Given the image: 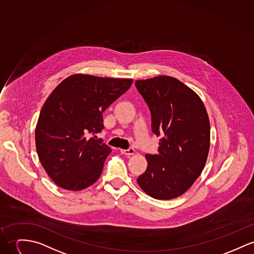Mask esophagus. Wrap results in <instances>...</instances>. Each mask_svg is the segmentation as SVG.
I'll return each instance as SVG.
<instances>
[{
    "label": "esophagus",
    "instance_id": "obj_1",
    "mask_svg": "<svg viewBox=\"0 0 254 254\" xmlns=\"http://www.w3.org/2000/svg\"><path fill=\"white\" fill-rule=\"evenodd\" d=\"M121 153L126 156H132L135 153V150L133 148H129L127 150H121Z\"/></svg>",
    "mask_w": 254,
    "mask_h": 254
}]
</instances>
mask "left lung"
Wrapping results in <instances>:
<instances>
[{
  "instance_id": "1",
  "label": "left lung",
  "mask_w": 254,
  "mask_h": 254,
  "mask_svg": "<svg viewBox=\"0 0 254 254\" xmlns=\"http://www.w3.org/2000/svg\"><path fill=\"white\" fill-rule=\"evenodd\" d=\"M149 105L152 129L160 137L158 153L146 155L147 170L137 179L148 195L170 200L188 191L203 171L210 150V120L193 90L180 80L159 75L136 80Z\"/></svg>"
}]
</instances>
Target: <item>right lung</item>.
Masks as SVG:
<instances>
[{"label": "right lung", "instance_id": "1", "mask_svg": "<svg viewBox=\"0 0 254 254\" xmlns=\"http://www.w3.org/2000/svg\"><path fill=\"white\" fill-rule=\"evenodd\" d=\"M132 82L77 73L63 80L46 99L36 127V148L58 187L78 191L98 181L111 148L88 134L101 131L102 113Z\"/></svg>", "mask_w": 254, "mask_h": 254}]
</instances>
